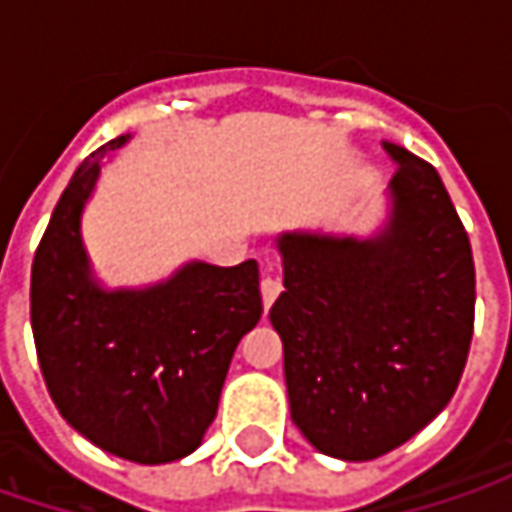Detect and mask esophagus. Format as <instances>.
I'll return each instance as SVG.
<instances>
[{
	"instance_id": "obj_1",
	"label": "esophagus",
	"mask_w": 512,
	"mask_h": 512,
	"mask_svg": "<svg viewBox=\"0 0 512 512\" xmlns=\"http://www.w3.org/2000/svg\"><path fill=\"white\" fill-rule=\"evenodd\" d=\"M279 293H282V282L270 273V267H267V276L262 279V302L265 307H270L276 299H279Z\"/></svg>"
}]
</instances>
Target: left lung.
I'll list each match as a JSON object with an SVG mask.
<instances>
[{"label":"left lung","instance_id":"8db88e82","mask_svg":"<svg viewBox=\"0 0 512 512\" xmlns=\"http://www.w3.org/2000/svg\"><path fill=\"white\" fill-rule=\"evenodd\" d=\"M396 162L379 236L285 233V293L270 322L285 344L290 416L319 453L367 462L413 439L453 399L473 339V250L442 176Z\"/></svg>","mask_w":512,"mask_h":512}]
</instances>
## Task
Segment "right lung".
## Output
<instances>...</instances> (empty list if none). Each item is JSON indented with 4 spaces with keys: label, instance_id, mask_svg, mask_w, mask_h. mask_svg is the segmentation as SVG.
I'll return each mask as SVG.
<instances>
[{
    "label": "right lung",
    "instance_id": "obj_1",
    "mask_svg": "<svg viewBox=\"0 0 512 512\" xmlns=\"http://www.w3.org/2000/svg\"><path fill=\"white\" fill-rule=\"evenodd\" d=\"M119 136L76 168L30 270V325L59 413L88 442L136 464L193 453L216 419L227 367L262 319L259 265L190 262L145 290L93 282L82 210Z\"/></svg>",
    "mask_w": 512,
    "mask_h": 512
}]
</instances>
